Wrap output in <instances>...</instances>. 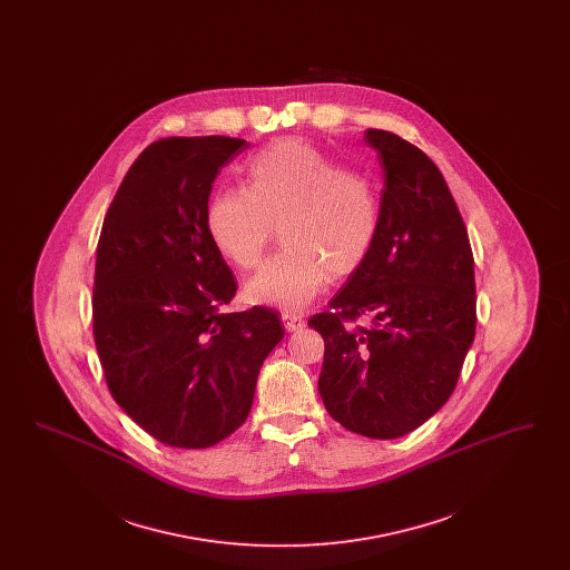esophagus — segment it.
Instances as JSON below:
<instances>
[{
    "label": "esophagus",
    "instance_id": "34e87169",
    "mask_svg": "<svg viewBox=\"0 0 570 570\" xmlns=\"http://www.w3.org/2000/svg\"><path fill=\"white\" fill-rule=\"evenodd\" d=\"M282 323L286 326V331H301L305 326V321L297 314H291V312L282 314Z\"/></svg>",
    "mask_w": 570,
    "mask_h": 570
}]
</instances>
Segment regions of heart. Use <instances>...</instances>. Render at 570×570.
I'll list each match as a JSON object with an SVG mask.
<instances>
[{"label": "heart", "instance_id": "1", "mask_svg": "<svg viewBox=\"0 0 570 570\" xmlns=\"http://www.w3.org/2000/svg\"><path fill=\"white\" fill-rule=\"evenodd\" d=\"M380 224L374 181L301 140L254 156L245 164V190H217L207 205L209 237L239 269L258 265L277 226L284 247L247 279L245 295L282 309L305 307L328 275L358 272L379 242Z\"/></svg>", "mask_w": 570, "mask_h": 570}]
</instances>
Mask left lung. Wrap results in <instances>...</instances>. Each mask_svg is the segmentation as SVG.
<instances>
[{
  "label": "left lung",
  "instance_id": "1",
  "mask_svg": "<svg viewBox=\"0 0 570 570\" xmlns=\"http://www.w3.org/2000/svg\"><path fill=\"white\" fill-rule=\"evenodd\" d=\"M363 140L384 173L379 242L307 325L325 340L326 412L348 432L391 440L423 425L458 384L476 328L474 258L438 166L393 132Z\"/></svg>",
  "mask_w": 570,
  "mask_h": 570
}]
</instances>
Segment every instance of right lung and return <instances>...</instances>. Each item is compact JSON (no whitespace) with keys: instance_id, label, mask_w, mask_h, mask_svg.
<instances>
[{"instance_id":"1","label":"right lung","mask_w":570,"mask_h":570,"mask_svg":"<svg viewBox=\"0 0 570 570\" xmlns=\"http://www.w3.org/2000/svg\"><path fill=\"white\" fill-rule=\"evenodd\" d=\"M249 145L170 136L130 166L96 249L94 340L112 400L149 435L207 449L244 425L284 328L272 307L226 314L233 272L207 230L219 168Z\"/></svg>"}]
</instances>
